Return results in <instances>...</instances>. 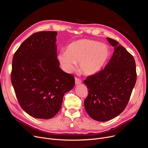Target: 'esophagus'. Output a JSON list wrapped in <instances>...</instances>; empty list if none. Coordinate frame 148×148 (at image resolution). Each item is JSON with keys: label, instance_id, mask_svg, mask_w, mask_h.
I'll use <instances>...</instances> for the list:
<instances>
[{"label": "esophagus", "instance_id": "1", "mask_svg": "<svg viewBox=\"0 0 148 148\" xmlns=\"http://www.w3.org/2000/svg\"><path fill=\"white\" fill-rule=\"evenodd\" d=\"M75 84H80V83H82V81L80 79H78V78H77V77H75Z\"/></svg>", "mask_w": 148, "mask_h": 148}]
</instances>
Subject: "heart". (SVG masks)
<instances>
[{"label": "heart", "mask_w": 148, "mask_h": 148, "mask_svg": "<svg viewBox=\"0 0 148 148\" xmlns=\"http://www.w3.org/2000/svg\"><path fill=\"white\" fill-rule=\"evenodd\" d=\"M110 50L106 45L96 41L80 40L68 45L61 51L58 59L67 72L71 73L79 63L80 71L85 75H93L101 70L110 58Z\"/></svg>", "instance_id": "obj_1"}]
</instances>
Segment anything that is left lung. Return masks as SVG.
<instances>
[{
  "label": "left lung",
  "instance_id": "left-lung-1",
  "mask_svg": "<svg viewBox=\"0 0 148 148\" xmlns=\"http://www.w3.org/2000/svg\"><path fill=\"white\" fill-rule=\"evenodd\" d=\"M114 52L104 69L90 75L84 83L88 88L85 110L93 119L111 120L127 107L137 79L133 56L119 42L107 38Z\"/></svg>",
  "mask_w": 148,
  "mask_h": 148
}]
</instances>
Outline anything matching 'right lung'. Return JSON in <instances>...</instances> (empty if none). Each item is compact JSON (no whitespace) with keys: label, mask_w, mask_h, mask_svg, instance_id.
Wrapping results in <instances>:
<instances>
[{"label":"right lung","mask_w":148,"mask_h":148,"mask_svg":"<svg viewBox=\"0 0 148 148\" xmlns=\"http://www.w3.org/2000/svg\"><path fill=\"white\" fill-rule=\"evenodd\" d=\"M57 32L32 34L14 53L11 82L22 109L33 118L49 119L60 109L66 92L75 84L73 75L59 68Z\"/></svg>","instance_id":"right-lung-1"}]
</instances>
